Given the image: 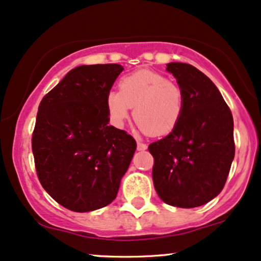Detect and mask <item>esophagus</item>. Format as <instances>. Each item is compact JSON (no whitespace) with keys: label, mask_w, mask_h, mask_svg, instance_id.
<instances>
[{"label":"esophagus","mask_w":261,"mask_h":261,"mask_svg":"<svg viewBox=\"0 0 261 261\" xmlns=\"http://www.w3.org/2000/svg\"><path fill=\"white\" fill-rule=\"evenodd\" d=\"M147 148V145L144 144V142H137V150L139 151H145Z\"/></svg>","instance_id":"34e87169"}]
</instances>
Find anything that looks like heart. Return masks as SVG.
I'll return each instance as SVG.
<instances>
[{
	"mask_svg": "<svg viewBox=\"0 0 261 261\" xmlns=\"http://www.w3.org/2000/svg\"><path fill=\"white\" fill-rule=\"evenodd\" d=\"M105 102L114 126L122 127L134 108L135 121L152 136L172 133L185 110L181 87L152 70H139L122 76L119 90L109 91Z\"/></svg>",
	"mask_w": 261,
	"mask_h": 261,
	"instance_id": "1",
	"label": "heart"
}]
</instances>
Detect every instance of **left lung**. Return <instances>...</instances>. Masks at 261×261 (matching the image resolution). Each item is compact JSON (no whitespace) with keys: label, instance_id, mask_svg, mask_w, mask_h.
Here are the masks:
<instances>
[{"label":"left lung","instance_id":"1","mask_svg":"<svg viewBox=\"0 0 261 261\" xmlns=\"http://www.w3.org/2000/svg\"><path fill=\"white\" fill-rule=\"evenodd\" d=\"M185 98L181 121L152 142L154 190L173 207L194 208L222 192L236 153L233 116L218 88L186 63H168Z\"/></svg>","mask_w":261,"mask_h":261}]
</instances>
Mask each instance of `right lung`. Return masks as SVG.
I'll return each instance as SVG.
<instances>
[{
  "label": "right lung",
  "instance_id": "1",
  "mask_svg": "<svg viewBox=\"0 0 261 261\" xmlns=\"http://www.w3.org/2000/svg\"><path fill=\"white\" fill-rule=\"evenodd\" d=\"M122 70L120 64L80 65L39 104L32 135L37 176L67 210L110 204L135 153V139L108 125L107 94Z\"/></svg>",
  "mask_w": 261,
  "mask_h": 261
}]
</instances>
